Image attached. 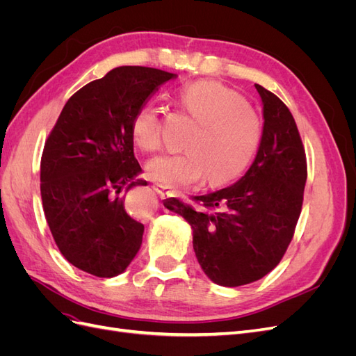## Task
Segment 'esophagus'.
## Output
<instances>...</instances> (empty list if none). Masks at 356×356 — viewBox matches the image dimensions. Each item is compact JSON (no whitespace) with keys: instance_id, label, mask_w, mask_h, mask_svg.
Here are the masks:
<instances>
[{"instance_id":"obj_1","label":"esophagus","mask_w":356,"mask_h":356,"mask_svg":"<svg viewBox=\"0 0 356 356\" xmlns=\"http://www.w3.org/2000/svg\"><path fill=\"white\" fill-rule=\"evenodd\" d=\"M154 190L159 193V195H160L161 197H169V196L174 195V193H172L170 190H168V188L163 187V186H159V184L154 186Z\"/></svg>"}]
</instances>
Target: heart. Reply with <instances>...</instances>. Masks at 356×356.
<instances>
[{
	"label": "heart",
	"instance_id": "b5f03b06",
	"mask_svg": "<svg viewBox=\"0 0 356 356\" xmlns=\"http://www.w3.org/2000/svg\"><path fill=\"white\" fill-rule=\"evenodd\" d=\"M179 105L197 124L186 141L187 153L152 160L148 175L172 188H196L204 179L217 188L242 177L263 139L260 117L250 102L220 83L199 81L181 92ZM131 135L144 153H157L161 148L160 110L143 106L134 117Z\"/></svg>",
	"mask_w": 356,
	"mask_h": 356
}]
</instances>
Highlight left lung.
<instances>
[{
  "label": "left lung",
  "instance_id": "8db88e82",
  "mask_svg": "<svg viewBox=\"0 0 356 356\" xmlns=\"http://www.w3.org/2000/svg\"><path fill=\"white\" fill-rule=\"evenodd\" d=\"M263 101V139L254 163L236 184L165 207L193 229L203 272L222 286L258 281L282 260L303 207L306 152L293 114L275 93L255 84Z\"/></svg>",
  "mask_w": 356,
  "mask_h": 356
}]
</instances>
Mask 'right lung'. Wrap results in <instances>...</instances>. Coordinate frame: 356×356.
I'll use <instances>...</instances> for the list:
<instances>
[{"label":"right lung","instance_id":"right-lung-1","mask_svg":"<svg viewBox=\"0 0 356 356\" xmlns=\"http://www.w3.org/2000/svg\"><path fill=\"white\" fill-rule=\"evenodd\" d=\"M177 74L118 67L75 92L46 139L41 156L42 209L60 254L80 270L113 277L143 243L144 224L126 212V193L141 166L131 126L163 83Z\"/></svg>","mask_w":356,"mask_h":356}]
</instances>
